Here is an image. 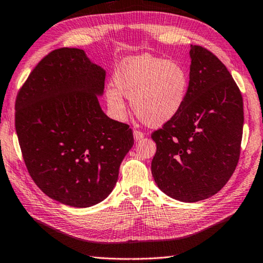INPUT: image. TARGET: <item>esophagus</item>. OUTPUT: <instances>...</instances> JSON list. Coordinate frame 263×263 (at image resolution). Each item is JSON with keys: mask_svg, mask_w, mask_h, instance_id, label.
<instances>
[{"mask_svg": "<svg viewBox=\"0 0 263 263\" xmlns=\"http://www.w3.org/2000/svg\"><path fill=\"white\" fill-rule=\"evenodd\" d=\"M133 137H135V140L136 141H139V140L142 139V138H144V132L135 130V131H133Z\"/></svg>", "mask_w": 263, "mask_h": 263, "instance_id": "34e87169", "label": "esophagus"}]
</instances>
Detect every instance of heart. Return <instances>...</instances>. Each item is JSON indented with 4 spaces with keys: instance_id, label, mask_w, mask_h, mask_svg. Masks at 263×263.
I'll use <instances>...</instances> for the list:
<instances>
[{
    "instance_id": "1",
    "label": "heart",
    "mask_w": 263,
    "mask_h": 263,
    "mask_svg": "<svg viewBox=\"0 0 263 263\" xmlns=\"http://www.w3.org/2000/svg\"><path fill=\"white\" fill-rule=\"evenodd\" d=\"M115 83L117 89L108 88L105 96L116 114H125V96L142 123L160 126L179 112L185 100L189 77L180 62L140 54L122 62Z\"/></svg>"
}]
</instances>
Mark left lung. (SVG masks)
I'll return each mask as SVG.
<instances>
[{
    "label": "left lung",
    "mask_w": 263,
    "mask_h": 263,
    "mask_svg": "<svg viewBox=\"0 0 263 263\" xmlns=\"http://www.w3.org/2000/svg\"><path fill=\"white\" fill-rule=\"evenodd\" d=\"M189 86L174 117L152 133L155 183L169 197L194 203L211 197L232 176L240 157L242 96L225 65L190 46Z\"/></svg>",
    "instance_id": "1"
}]
</instances>
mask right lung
<instances>
[{"instance_id": "obj_1", "label": "right lung", "mask_w": 263, "mask_h": 263, "mask_svg": "<svg viewBox=\"0 0 263 263\" xmlns=\"http://www.w3.org/2000/svg\"><path fill=\"white\" fill-rule=\"evenodd\" d=\"M104 80L105 69L83 50L62 47L39 61L17 94L15 126L29 174L66 205L108 197L135 142L127 124L101 108Z\"/></svg>"}]
</instances>
